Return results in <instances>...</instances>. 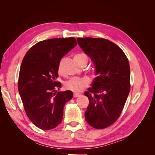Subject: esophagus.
<instances>
[{"mask_svg": "<svg viewBox=\"0 0 155 155\" xmlns=\"http://www.w3.org/2000/svg\"><path fill=\"white\" fill-rule=\"evenodd\" d=\"M81 94L79 93H74V97H78V96H80Z\"/></svg>", "mask_w": 155, "mask_h": 155, "instance_id": "obj_1", "label": "esophagus"}]
</instances>
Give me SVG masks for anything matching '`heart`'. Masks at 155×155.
<instances>
[{"label": "heart", "mask_w": 155, "mask_h": 155, "mask_svg": "<svg viewBox=\"0 0 155 155\" xmlns=\"http://www.w3.org/2000/svg\"><path fill=\"white\" fill-rule=\"evenodd\" d=\"M79 57H87V56L84 54H77L75 58ZM64 59H61L58 64V71L59 74L63 73V64ZM91 83V79L88 77H74L69 79L68 80L64 81V87L67 90L72 91L74 92H81L84 89L88 87Z\"/></svg>", "instance_id": "1"}]
</instances>
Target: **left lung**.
<instances>
[{
  "instance_id": "left-lung-1",
  "label": "left lung",
  "mask_w": 155,
  "mask_h": 155,
  "mask_svg": "<svg viewBox=\"0 0 155 155\" xmlns=\"http://www.w3.org/2000/svg\"><path fill=\"white\" fill-rule=\"evenodd\" d=\"M79 46L95 64L97 76L84 93L89 100L85 113L92 127H108L118 119L130 92V66L118 46L104 38H78Z\"/></svg>"
}]
</instances>
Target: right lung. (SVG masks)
<instances>
[{
    "label": "right lung",
    "instance_id": "obj_1",
    "mask_svg": "<svg viewBox=\"0 0 155 155\" xmlns=\"http://www.w3.org/2000/svg\"><path fill=\"white\" fill-rule=\"evenodd\" d=\"M77 45L74 37L39 41L31 47L21 65L18 89L26 114L43 130L56 127L62 121L65 104L73 97L70 91L57 92L60 60Z\"/></svg>",
    "mask_w": 155,
    "mask_h": 155
}]
</instances>
